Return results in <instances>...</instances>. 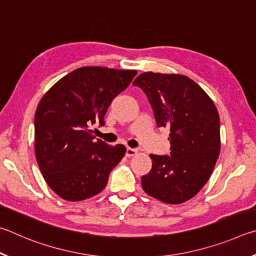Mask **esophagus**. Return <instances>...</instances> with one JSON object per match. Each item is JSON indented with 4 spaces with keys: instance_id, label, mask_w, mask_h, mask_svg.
I'll use <instances>...</instances> for the list:
<instances>
[{
    "instance_id": "1",
    "label": "esophagus",
    "mask_w": 256,
    "mask_h": 256,
    "mask_svg": "<svg viewBox=\"0 0 256 256\" xmlns=\"http://www.w3.org/2000/svg\"><path fill=\"white\" fill-rule=\"evenodd\" d=\"M137 153H138L137 150L128 147L127 150H126V156H127V158H132V156H135Z\"/></svg>"
}]
</instances>
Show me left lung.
I'll return each mask as SVG.
<instances>
[{
  "label": "left lung",
  "instance_id": "8db88e82",
  "mask_svg": "<svg viewBox=\"0 0 256 256\" xmlns=\"http://www.w3.org/2000/svg\"><path fill=\"white\" fill-rule=\"evenodd\" d=\"M146 94L158 127L170 129V155L150 154L142 176L147 194L165 204L190 200L209 180L220 153V120L202 88L180 74L146 72L134 80Z\"/></svg>",
  "mask_w": 256,
  "mask_h": 256
}]
</instances>
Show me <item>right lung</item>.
<instances>
[{"mask_svg": "<svg viewBox=\"0 0 256 256\" xmlns=\"http://www.w3.org/2000/svg\"><path fill=\"white\" fill-rule=\"evenodd\" d=\"M136 74L80 67L54 84L40 100L34 114L36 158L47 184L60 198L85 200L106 188L126 147L98 140L92 128L104 124L110 103Z\"/></svg>", "mask_w": 256, "mask_h": 256, "instance_id": "add662e5", "label": "right lung"}]
</instances>
